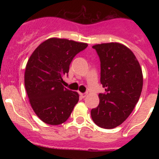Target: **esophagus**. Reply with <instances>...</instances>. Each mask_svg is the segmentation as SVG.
Instances as JSON below:
<instances>
[{"instance_id": "34e87169", "label": "esophagus", "mask_w": 159, "mask_h": 159, "mask_svg": "<svg viewBox=\"0 0 159 159\" xmlns=\"http://www.w3.org/2000/svg\"><path fill=\"white\" fill-rule=\"evenodd\" d=\"M80 97H81V98H83V99H84V98H85V97L87 96V94H83V93H80Z\"/></svg>"}]
</instances>
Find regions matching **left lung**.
Instances as JSON below:
<instances>
[{"label": "left lung", "mask_w": 159, "mask_h": 159, "mask_svg": "<svg viewBox=\"0 0 159 159\" xmlns=\"http://www.w3.org/2000/svg\"><path fill=\"white\" fill-rule=\"evenodd\" d=\"M100 60V82L106 92L91 111L94 123L112 129L123 123L134 110L143 89V72L134 53L119 43L92 46Z\"/></svg>", "instance_id": "left-lung-1"}]
</instances>
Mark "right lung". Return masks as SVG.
<instances>
[{"label":"right lung","instance_id":"add662e5","mask_svg":"<svg viewBox=\"0 0 159 159\" xmlns=\"http://www.w3.org/2000/svg\"><path fill=\"white\" fill-rule=\"evenodd\" d=\"M87 47L85 43L50 38L31 55L25 68V86L32 108L43 123L61 124L71 116L79 94L63 86V76L69 71L75 55Z\"/></svg>","mask_w":159,"mask_h":159}]
</instances>
